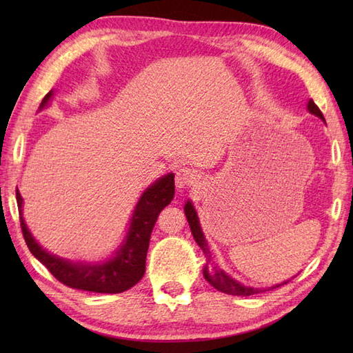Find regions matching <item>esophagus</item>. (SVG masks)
<instances>
[{
    "label": "esophagus",
    "mask_w": 353,
    "mask_h": 353,
    "mask_svg": "<svg viewBox=\"0 0 353 353\" xmlns=\"http://www.w3.org/2000/svg\"><path fill=\"white\" fill-rule=\"evenodd\" d=\"M196 174L190 168H181L176 172V188L182 191L188 188L192 183H196Z\"/></svg>",
    "instance_id": "obj_1"
}]
</instances>
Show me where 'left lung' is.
Listing matches in <instances>:
<instances>
[{
  "instance_id": "obj_1",
  "label": "left lung",
  "mask_w": 353,
  "mask_h": 353,
  "mask_svg": "<svg viewBox=\"0 0 353 353\" xmlns=\"http://www.w3.org/2000/svg\"><path fill=\"white\" fill-rule=\"evenodd\" d=\"M308 110H310V114L316 115V117H319L320 119H323V121H325L323 114H321L320 109L317 108V104L314 103L312 100L308 101ZM183 211H185V215H186V220H188V223H190L191 234H192L194 239H196V243L199 244L200 249L203 250V253H205V258H206L205 267H203L205 279L209 283H211L215 290H219L221 292H226V294H232V296H252V294H258V292H262V291H267V290H262V288L245 287V285L235 281L234 277H230L226 272H224V270L216 267L214 264V261H212L211 250H209V245L206 243V238H205L203 230H201L197 211H196V208H194L191 200L186 201ZM287 282L288 281H285L282 283H277V285H274V287L268 288V290H273V288L281 287V285L287 283Z\"/></svg>"
}]
</instances>
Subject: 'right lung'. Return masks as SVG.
Returning <instances> with one entry per match:
<instances>
[{
  "label": "right lung",
  "mask_w": 353,
  "mask_h": 353,
  "mask_svg": "<svg viewBox=\"0 0 353 353\" xmlns=\"http://www.w3.org/2000/svg\"><path fill=\"white\" fill-rule=\"evenodd\" d=\"M54 91L43 97L39 110L48 106ZM174 197V174L168 172L154 181L142 192L130 216L123 243L110 258L97 262L71 261L52 254L36 241L22 216V197L17 190V201L22 235L33 256L48 268L59 282L70 288L117 294L137 285L145 273V258L150 235L162 209Z\"/></svg>",
  "instance_id": "right-lung-1"
}]
</instances>
